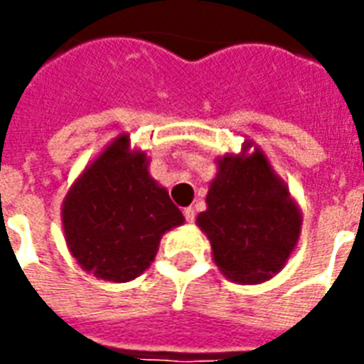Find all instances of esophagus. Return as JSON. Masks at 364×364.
<instances>
[{
    "instance_id": "obj_1",
    "label": "esophagus",
    "mask_w": 364,
    "mask_h": 364,
    "mask_svg": "<svg viewBox=\"0 0 364 364\" xmlns=\"http://www.w3.org/2000/svg\"><path fill=\"white\" fill-rule=\"evenodd\" d=\"M183 214H185V220L187 222L195 220V208H193V206H187V208L183 210Z\"/></svg>"
}]
</instances>
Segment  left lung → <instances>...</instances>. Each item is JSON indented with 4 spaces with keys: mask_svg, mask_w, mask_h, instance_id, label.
Returning a JSON list of instances; mask_svg holds the SVG:
<instances>
[{
    "mask_svg": "<svg viewBox=\"0 0 364 364\" xmlns=\"http://www.w3.org/2000/svg\"><path fill=\"white\" fill-rule=\"evenodd\" d=\"M206 210L197 226L206 234L220 273L240 284H259L281 273L302 230L300 206L253 140L240 154L216 159Z\"/></svg>",
    "mask_w": 364,
    "mask_h": 364,
    "instance_id": "1",
    "label": "left lung"
}]
</instances>
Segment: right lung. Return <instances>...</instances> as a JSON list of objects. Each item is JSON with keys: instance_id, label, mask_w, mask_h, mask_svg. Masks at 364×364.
I'll return each instance as SVG.
<instances>
[{"instance_id": "obj_1", "label": "right lung", "mask_w": 364, "mask_h": 364, "mask_svg": "<svg viewBox=\"0 0 364 364\" xmlns=\"http://www.w3.org/2000/svg\"><path fill=\"white\" fill-rule=\"evenodd\" d=\"M148 167L146 151L132 148L124 132L83 167L64 197L68 250L97 279L134 281L156 259L161 236L185 222Z\"/></svg>"}]
</instances>
